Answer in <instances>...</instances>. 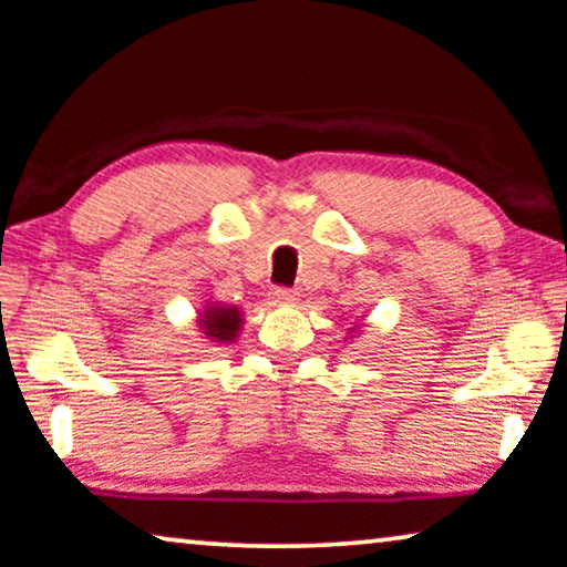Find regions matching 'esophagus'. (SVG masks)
Masks as SVG:
<instances>
[{
	"label": "esophagus",
	"instance_id": "1",
	"mask_svg": "<svg viewBox=\"0 0 567 567\" xmlns=\"http://www.w3.org/2000/svg\"><path fill=\"white\" fill-rule=\"evenodd\" d=\"M272 300H275V302H282V306H287V302L298 300V292L287 290V287H275V290H272Z\"/></svg>",
	"mask_w": 567,
	"mask_h": 567
}]
</instances>
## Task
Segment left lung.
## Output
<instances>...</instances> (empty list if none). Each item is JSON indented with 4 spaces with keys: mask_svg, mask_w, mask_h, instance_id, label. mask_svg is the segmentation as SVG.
<instances>
[{
    "mask_svg": "<svg viewBox=\"0 0 567 567\" xmlns=\"http://www.w3.org/2000/svg\"><path fill=\"white\" fill-rule=\"evenodd\" d=\"M354 333H360V326H352V329H349V339H352Z\"/></svg>",
    "mask_w": 567,
    "mask_h": 567,
    "instance_id": "1",
    "label": "left lung"
}]
</instances>
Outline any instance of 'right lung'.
<instances>
[{
    "mask_svg": "<svg viewBox=\"0 0 567 567\" xmlns=\"http://www.w3.org/2000/svg\"><path fill=\"white\" fill-rule=\"evenodd\" d=\"M197 326L205 339L218 341V344H234L244 326V313L236 306L205 302V308L197 313Z\"/></svg>",
    "mask_w": 567,
    "mask_h": 567,
    "instance_id": "add662e5",
    "label": "right lung"
}]
</instances>
